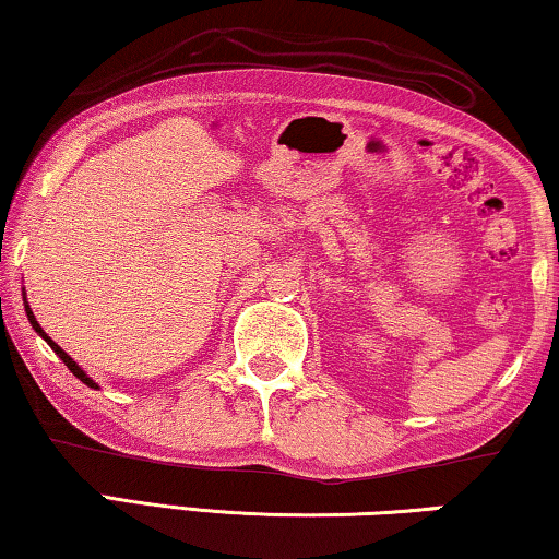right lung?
<instances>
[{
    "instance_id": "obj_1",
    "label": "right lung",
    "mask_w": 559,
    "mask_h": 559,
    "mask_svg": "<svg viewBox=\"0 0 559 559\" xmlns=\"http://www.w3.org/2000/svg\"><path fill=\"white\" fill-rule=\"evenodd\" d=\"M22 302H25V312H27V320H29V325H33V328H35V333H37V335H40V338H43L45 343H48V346H50L52 350H56V354H58V358H60V361H63V364L68 366V369H71V373H73V377H75V379H81V381H83V384H86V386H91V389H98V384H96V381H94V379H91V377H88V373H86V371H83V369H81V366H79V364H75V361H73V358H71V356H68V354H66V350H63V348H60L56 341H52V338H50V335H48V333H45V331H43V328H40V323H37V318L33 316V308H29V305H27V293H25V287H22Z\"/></svg>"
}]
</instances>
